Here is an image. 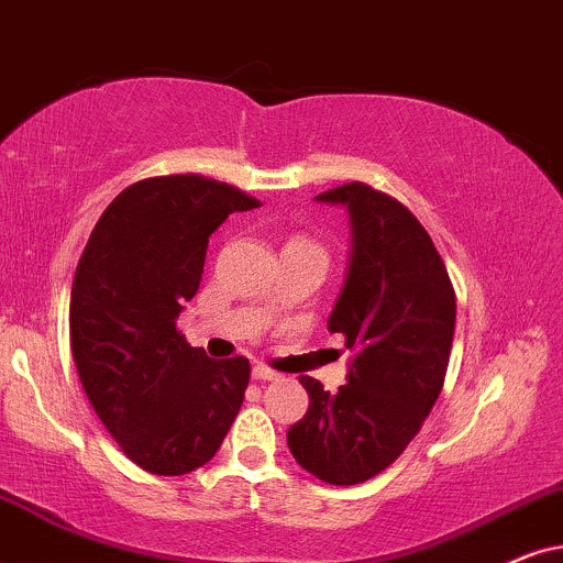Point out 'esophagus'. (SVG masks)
Here are the masks:
<instances>
[{"mask_svg": "<svg viewBox=\"0 0 563 563\" xmlns=\"http://www.w3.org/2000/svg\"><path fill=\"white\" fill-rule=\"evenodd\" d=\"M252 376H254V379H260V382H273V379H277V372H273V368L265 366V364H257L252 368Z\"/></svg>", "mask_w": 563, "mask_h": 563, "instance_id": "34e87169", "label": "esophagus"}]
</instances>
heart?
Returning <instances> with one entry per match:
<instances>
[{"label":"heart","instance_id":"obj_1","mask_svg":"<svg viewBox=\"0 0 563 563\" xmlns=\"http://www.w3.org/2000/svg\"><path fill=\"white\" fill-rule=\"evenodd\" d=\"M288 246H311V249H322V246H317L314 241H309V239H303V236L290 239V241H288Z\"/></svg>","mask_w":563,"mask_h":563}]
</instances>
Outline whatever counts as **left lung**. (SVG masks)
<instances>
[{
    "label": "left lung",
    "instance_id": "left-lung-1",
    "mask_svg": "<svg viewBox=\"0 0 563 563\" xmlns=\"http://www.w3.org/2000/svg\"><path fill=\"white\" fill-rule=\"evenodd\" d=\"M317 199L351 212V267L327 327L355 358L332 395L298 376L309 410L288 446L314 478L355 486L387 471L421 431L444 387L457 301L429 231L402 202L364 181Z\"/></svg>",
    "mask_w": 563,
    "mask_h": 563
}]
</instances>
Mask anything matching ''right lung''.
I'll list each match as a JSON object with an SVG mask.
<instances>
[{
    "label": "right lung",
    "instance_id": "obj_1",
    "mask_svg": "<svg viewBox=\"0 0 563 563\" xmlns=\"http://www.w3.org/2000/svg\"><path fill=\"white\" fill-rule=\"evenodd\" d=\"M199 174L134 181L92 229L73 280L69 340L92 410L134 465L184 475L216 457L249 387V358L212 361L176 327L210 233L260 208Z\"/></svg>",
    "mask_w": 563,
    "mask_h": 563
}]
</instances>
